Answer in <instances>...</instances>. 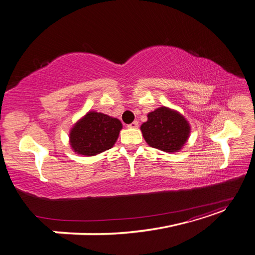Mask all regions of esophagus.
I'll return each mask as SVG.
<instances>
[{
  "instance_id": "esophagus-1",
  "label": "esophagus",
  "mask_w": 255,
  "mask_h": 255,
  "mask_svg": "<svg viewBox=\"0 0 255 255\" xmlns=\"http://www.w3.org/2000/svg\"><path fill=\"white\" fill-rule=\"evenodd\" d=\"M138 127H139V125H138V121H133L132 123L128 125V128H137Z\"/></svg>"
}]
</instances>
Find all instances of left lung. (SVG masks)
<instances>
[{"label": "left lung", "instance_id": "obj_1", "mask_svg": "<svg viewBox=\"0 0 255 255\" xmlns=\"http://www.w3.org/2000/svg\"><path fill=\"white\" fill-rule=\"evenodd\" d=\"M140 129L142 136L152 148L164 152H177L187 141L190 127L179 112L161 106L148 114V121Z\"/></svg>", "mask_w": 255, "mask_h": 255}]
</instances>
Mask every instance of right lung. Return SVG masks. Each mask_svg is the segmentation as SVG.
<instances>
[{"mask_svg": "<svg viewBox=\"0 0 255 255\" xmlns=\"http://www.w3.org/2000/svg\"><path fill=\"white\" fill-rule=\"evenodd\" d=\"M122 123L102 113L88 112L75 123L69 134L72 150L85 156H94L113 148Z\"/></svg>", "mask_w": 255, "mask_h": 255, "instance_id": "1", "label": "right lung"}]
</instances>
